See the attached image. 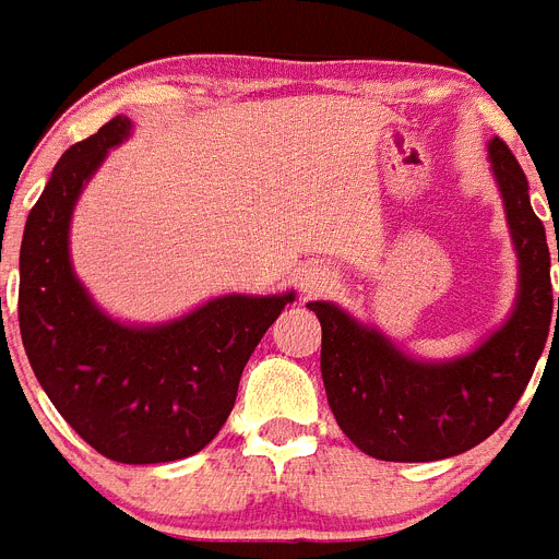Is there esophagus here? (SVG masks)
<instances>
[{
	"instance_id": "1",
	"label": "esophagus",
	"mask_w": 559,
	"mask_h": 559,
	"mask_svg": "<svg viewBox=\"0 0 559 559\" xmlns=\"http://www.w3.org/2000/svg\"><path fill=\"white\" fill-rule=\"evenodd\" d=\"M335 284V275L324 266H304L298 272V287L304 289L307 295H316V293H326V289Z\"/></svg>"
}]
</instances>
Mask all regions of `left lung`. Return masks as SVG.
<instances>
[{"label": "left lung", "mask_w": 559, "mask_h": 559, "mask_svg": "<svg viewBox=\"0 0 559 559\" xmlns=\"http://www.w3.org/2000/svg\"><path fill=\"white\" fill-rule=\"evenodd\" d=\"M488 148L520 255V298L511 319L479 350L448 365H425L333 304H307L321 321V376L330 411L367 456L433 462L471 451L514 411L548 330L559 326L546 226L531 209L528 180L502 140L493 138Z\"/></svg>", "instance_id": "8db88e82"}]
</instances>
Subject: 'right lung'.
<instances>
[{
	"mask_svg": "<svg viewBox=\"0 0 559 559\" xmlns=\"http://www.w3.org/2000/svg\"><path fill=\"white\" fill-rule=\"evenodd\" d=\"M131 129L108 120L68 148L34 203L20 249V333L59 416L126 465L192 456L224 428L249 356L293 293L224 295L171 324L122 326L91 304L68 258L83 183Z\"/></svg>",
	"mask_w": 559,
	"mask_h": 559,
	"instance_id": "right-lung-1",
	"label": "right lung"
}]
</instances>
